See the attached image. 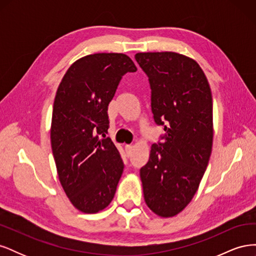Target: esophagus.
<instances>
[{"label":"esophagus","instance_id":"34e87169","mask_svg":"<svg viewBox=\"0 0 256 256\" xmlns=\"http://www.w3.org/2000/svg\"><path fill=\"white\" fill-rule=\"evenodd\" d=\"M125 150H126L127 154L129 156V154H131V152H132V145H131V144H127V145H125Z\"/></svg>","mask_w":256,"mask_h":256}]
</instances>
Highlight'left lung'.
<instances>
[{"instance_id": "obj_1", "label": "left lung", "mask_w": 256, "mask_h": 256, "mask_svg": "<svg viewBox=\"0 0 256 256\" xmlns=\"http://www.w3.org/2000/svg\"><path fill=\"white\" fill-rule=\"evenodd\" d=\"M138 64L148 76L152 111L164 127V142L152 144L140 170L144 200L152 212L170 218L194 196L212 148V96L196 62L182 54L140 52Z\"/></svg>"}]
</instances>
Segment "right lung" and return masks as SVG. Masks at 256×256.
Here are the masks:
<instances>
[{
	"label": "right lung",
	"mask_w": 256,
	"mask_h": 256,
	"mask_svg": "<svg viewBox=\"0 0 256 256\" xmlns=\"http://www.w3.org/2000/svg\"><path fill=\"white\" fill-rule=\"evenodd\" d=\"M136 72L122 53H95L76 60L62 79L53 104L51 147L60 182L84 214L109 205L122 174L110 138L109 106L122 76Z\"/></svg>",
	"instance_id": "1"
}]
</instances>
